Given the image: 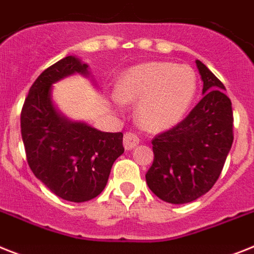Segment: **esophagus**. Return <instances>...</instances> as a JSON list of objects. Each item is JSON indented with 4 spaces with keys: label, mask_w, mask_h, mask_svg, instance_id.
Masks as SVG:
<instances>
[{
    "label": "esophagus",
    "mask_w": 254,
    "mask_h": 254,
    "mask_svg": "<svg viewBox=\"0 0 254 254\" xmlns=\"http://www.w3.org/2000/svg\"><path fill=\"white\" fill-rule=\"evenodd\" d=\"M137 144H139V137H137V135L133 133V132H127L125 137H123V145H125L126 149H133Z\"/></svg>",
    "instance_id": "34e87169"
}]
</instances>
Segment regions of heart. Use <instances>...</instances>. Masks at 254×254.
Wrapping results in <instances>:
<instances>
[{
	"label": "heart",
	"mask_w": 254,
	"mask_h": 254,
	"mask_svg": "<svg viewBox=\"0 0 254 254\" xmlns=\"http://www.w3.org/2000/svg\"><path fill=\"white\" fill-rule=\"evenodd\" d=\"M198 79L192 67L173 62H148L121 76L115 101L137 103V119L148 131L173 128L184 119L197 94Z\"/></svg>",
	"instance_id": "1"
}]
</instances>
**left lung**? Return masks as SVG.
I'll return each instance as SVG.
<instances>
[{
  "label": "left lung",
  "instance_id": "left-lung-1",
  "mask_svg": "<svg viewBox=\"0 0 254 254\" xmlns=\"http://www.w3.org/2000/svg\"><path fill=\"white\" fill-rule=\"evenodd\" d=\"M196 64L204 97L179 125L152 140L154 160L146 184L170 204H187L209 192L234 141L231 100L225 85L201 61Z\"/></svg>",
  "mask_w": 254,
  "mask_h": 254
}]
</instances>
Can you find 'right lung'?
I'll list each match as a JSON object with an SVG mask.
<instances>
[{"instance_id": "1", "label": "right lung", "mask_w": 254, "mask_h": 254, "mask_svg": "<svg viewBox=\"0 0 254 254\" xmlns=\"http://www.w3.org/2000/svg\"><path fill=\"white\" fill-rule=\"evenodd\" d=\"M74 74L89 77L88 64L74 56L41 72L23 105L20 129L35 177L58 197L84 202L104 190L113 163L125 148L122 132L98 131L57 110L52 85Z\"/></svg>"}]
</instances>
